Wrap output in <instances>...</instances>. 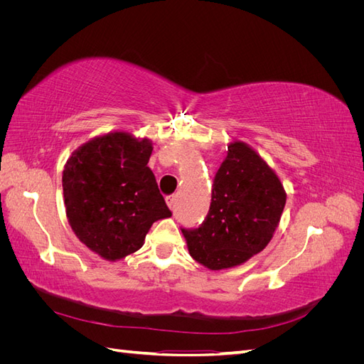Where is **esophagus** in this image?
Masks as SVG:
<instances>
[{"label":"esophagus","mask_w":364,"mask_h":364,"mask_svg":"<svg viewBox=\"0 0 364 364\" xmlns=\"http://www.w3.org/2000/svg\"><path fill=\"white\" fill-rule=\"evenodd\" d=\"M165 202H167V205H168V208H170V209H174V205H176V196H168V197H165Z\"/></svg>","instance_id":"34e87169"}]
</instances>
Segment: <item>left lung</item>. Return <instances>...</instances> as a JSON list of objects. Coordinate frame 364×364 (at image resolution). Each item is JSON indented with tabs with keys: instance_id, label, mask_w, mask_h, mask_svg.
<instances>
[{
	"instance_id": "obj_1",
	"label": "left lung",
	"mask_w": 364,
	"mask_h": 364,
	"mask_svg": "<svg viewBox=\"0 0 364 364\" xmlns=\"http://www.w3.org/2000/svg\"><path fill=\"white\" fill-rule=\"evenodd\" d=\"M285 206L278 176L247 144L234 141L213 181L199 228H182L190 255L211 270L243 264L269 245Z\"/></svg>"
}]
</instances>
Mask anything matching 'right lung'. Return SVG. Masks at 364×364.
Listing matches in <instances>:
<instances>
[{"label": "right lung", "instance_id": "1", "mask_svg": "<svg viewBox=\"0 0 364 364\" xmlns=\"http://www.w3.org/2000/svg\"><path fill=\"white\" fill-rule=\"evenodd\" d=\"M151 142L114 132L86 142L62 176L68 222L83 245L105 259L136 252L156 220L171 211L147 167Z\"/></svg>", "mask_w": 364, "mask_h": 364}]
</instances>
